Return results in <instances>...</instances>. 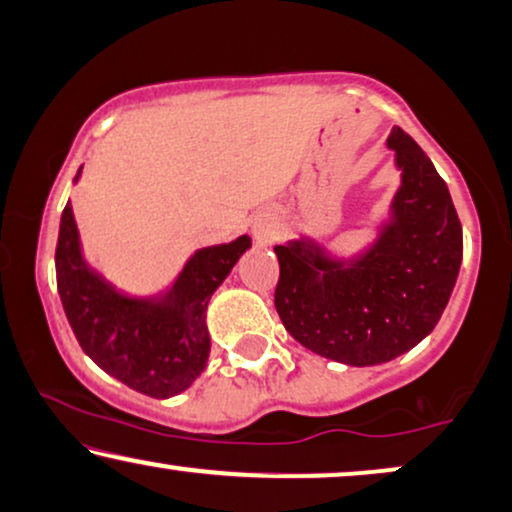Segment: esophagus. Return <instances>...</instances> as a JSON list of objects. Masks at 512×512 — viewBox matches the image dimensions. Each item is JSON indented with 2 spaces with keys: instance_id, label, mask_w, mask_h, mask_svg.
I'll list each match as a JSON object with an SVG mask.
<instances>
[{
  "instance_id": "esophagus-1",
  "label": "esophagus",
  "mask_w": 512,
  "mask_h": 512,
  "mask_svg": "<svg viewBox=\"0 0 512 512\" xmlns=\"http://www.w3.org/2000/svg\"><path fill=\"white\" fill-rule=\"evenodd\" d=\"M262 236H269V231H264V229H262Z\"/></svg>"
}]
</instances>
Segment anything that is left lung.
<instances>
[{"label":"left lung","mask_w":512,"mask_h":512,"mask_svg":"<svg viewBox=\"0 0 512 512\" xmlns=\"http://www.w3.org/2000/svg\"><path fill=\"white\" fill-rule=\"evenodd\" d=\"M400 173L365 248L342 257L309 236L274 245L276 311L304 349L351 367L403 356L438 325L463 257L445 180L403 128L386 140Z\"/></svg>","instance_id":"1"}]
</instances>
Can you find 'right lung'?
I'll return each mask as SVG.
<instances>
[{
	"mask_svg": "<svg viewBox=\"0 0 512 512\" xmlns=\"http://www.w3.org/2000/svg\"><path fill=\"white\" fill-rule=\"evenodd\" d=\"M81 180V168L74 185ZM252 238L196 250L159 295H133L88 264L67 201L56 245V281L65 316L88 358L149 398H173L206 370L210 356L208 302Z\"/></svg>",
	"mask_w": 512,
	"mask_h": 512,
	"instance_id": "1",
	"label": "right lung"
}]
</instances>
